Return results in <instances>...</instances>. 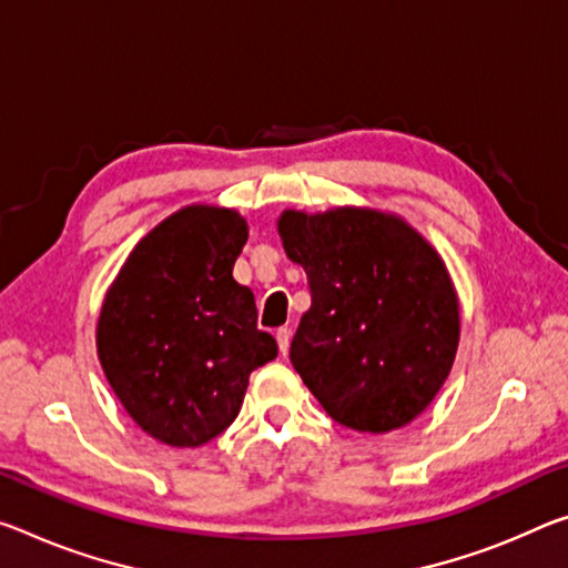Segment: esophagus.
<instances>
[{
	"mask_svg": "<svg viewBox=\"0 0 568 568\" xmlns=\"http://www.w3.org/2000/svg\"><path fill=\"white\" fill-rule=\"evenodd\" d=\"M275 338H277V348H281V354L285 356L287 348H291V328H277Z\"/></svg>",
	"mask_w": 568,
	"mask_h": 568,
	"instance_id": "1",
	"label": "esophagus"
}]
</instances>
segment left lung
Masks as SVG:
<instances>
[{"instance_id": "obj_1", "label": "left lung", "mask_w": 568, "mask_h": 568, "mask_svg": "<svg viewBox=\"0 0 568 568\" xmlns=\"http://www.w3.org/2000/svg\"><path fill=\"white\" fill-rule=\"evenodd\" d=\"M277 232L311 285L291 344L303 384L338 425L407 427L443 389L460 344L445 260L399 214L368 206L285 210Z\"/></svg>"}]
</instances>
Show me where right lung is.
I'll use <instances>...</instances> for the list:
<instances>
[{"mask_svg": "<svg viewBox=\"0 0 568 568\" xmlns=\"http://www.w3.org/2000/svg\"><path fill=\"white\" fill-rule=\"evenodd\" d=\"M247 242L237 210L189 204L125 257L95 326L103 374L159 443L200 447L235 422L250 374L277 344L257 328L255 295L232 277Z\"/></svg>", "mask_w": 568, "mask_h": 568, "instance_id": "1", "label": "right lung"}]
</instances>
